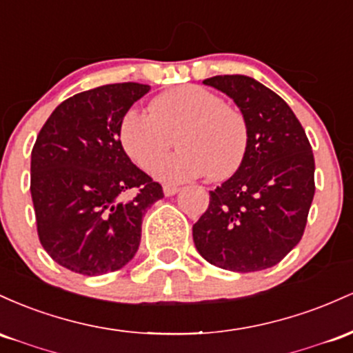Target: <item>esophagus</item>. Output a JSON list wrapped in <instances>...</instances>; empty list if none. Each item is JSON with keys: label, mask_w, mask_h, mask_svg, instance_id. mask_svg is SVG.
<instances>
[{"label": "esophagus", "mask_w": 353, "mask_h": 353, "mask_svg": "<svg viewBox=\"0 0 353 353\" xmlns=\"http://www.w3.org/2000/svg\"><path fill=\"white\" fill-rule=\"evenodd\" d=\"M178 192H180V188L175 187V185H165V187H163V193L166 196L175 195V193H178Z\"/></svg>", "instance_id": "34e87169"}]
</instances>
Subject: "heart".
I'll return each mask as SVG.
<instances>
[{"label":"heart","instance_id":"obj_1","mask_svg":"<svg viewBox=\"0 0 353 353\" xmlns=\"http://www.w3.org/2000/svg\"><path fill=\"white\" fill-rule=\"evenodd\" d=\"M177 134L181 150L161 162ZM123 150L140 168L163 181L207 175L225 180L240 168L248 148V123L236 106L198 85H183L158 94L150 112L130 108L120 121Z\"/></svg>","mask_w":353,"mask_h":353}]
</instances>
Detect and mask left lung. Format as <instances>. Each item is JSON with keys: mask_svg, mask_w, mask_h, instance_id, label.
Segmentation results:
<instances>
[{"mask_svg": "<svg viewBox=\"0 0 353 353\" xmlns=\"http://www.w3.org/2000/svg\"><path fill=\"white\" fill-rule=\"evenodd\" d=\"M203 83L228 94L245 114L248 148L240 168L210 192L193 241L223 270H265L302 240L315 195L310 141L290 106L262 83L243 74Z\"/></svg>", "mask_w": 353, "mask_h": 353, "instance_id": "1", "label": "left lung"}]
</instances>
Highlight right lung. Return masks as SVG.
Wrapping results in <instances>:
<instances>
[{
  "mask_svg": "<svg viewBox=\"0 0 353 353\" xmlns=\"http://www.w3.org/2000/svg\"><path fill=\"white\" fill-rule=\"evenodd\" d=\"M148 91L132 81L81 91L39 130L30 185L38 236L71 272L94 276L125 267L140 247L146 210L163 198L120 141L121 118ZM128 191L134 196L125 201Z\"/></svg>",
  "mask_w": 353,
  "mask_h": 353,
  "instance_id": "add662e5",
  "label": "right lung"
}]
</instances>
